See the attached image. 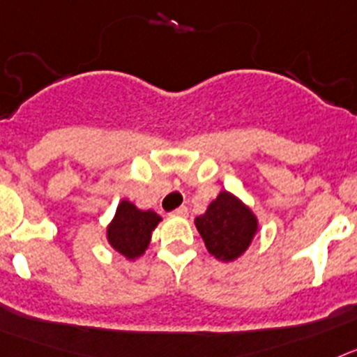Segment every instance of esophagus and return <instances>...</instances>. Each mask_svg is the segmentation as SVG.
<instances>
[{
    "label": "esophagus",
    "mask_w": 357,
    "mask_h": 357,
    "mask_svg": "<svg viewBox=\"0 0 357 357\" xmlns=\"http://www.w3.org/2000/svg\"><path fill=\"white\" fill-rule=\"evenodd\" d=\"M172 213H174V215H178V217H187L188 215V208H187V206H185V204H183V206L176 208Z\"/></svg>",
    "instance_id": "1"
}]
</instances>
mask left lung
Wrapping results in <instances>:
<instances>
[{"label":"left lung","mask_w":357,"mask_h":357,"mask_svg":"<svg viewBox=\"0 0 357 357\" xmlns=\"http://www.w3.org/2000/svg\"><path fill=\"white\" fill-rule=\"evenodd\" d=\"M196 226L206 250L228 262L246 252L257 231V219L230 192H221L208 210L196 217Z\"/></svg>","instance_id":"obj_1"}]
</instances>
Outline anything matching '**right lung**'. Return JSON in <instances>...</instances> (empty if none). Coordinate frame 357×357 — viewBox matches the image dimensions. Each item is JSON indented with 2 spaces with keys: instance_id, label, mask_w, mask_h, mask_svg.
Listing matches in <instances>:
<instances>
[{
  "instance_id": "add662e5",
  "label": "right lung",
  "mask_w": 357,
  "mask_h": 357,
  "mask_svg": "<svg viewBox=\"0 0 357 357\" xmlns=\"http://www.w3.org/2000/svg\"><path fill=\"white\" fill-rule=\"evenodd\" d=\"M161 217L153 210H138L129 201H122L113 222L107 226V241L127 259H136L149 246L151 235Z\"/></svg>"
}]
</instances>
